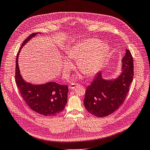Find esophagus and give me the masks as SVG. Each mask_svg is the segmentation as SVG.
Listing matches in <instances>:
<instances>
[{
	"label": "esophagus",
	"mask_w": 150,
	"mask_h": 150,
	"mask_svg": "<svg viewBox=\"0 0 150 150\" xmlns=\"http://www.w3.org/2000/svg\"><path fill=\"white\" fill-rule=\"evenodd\" d=\"M79 84H76V83H72L71 85H69V89H74V88H75L77 86H79Z\"/></svg>",
	"instance_id": "esophagus-1"
}]
</instances>
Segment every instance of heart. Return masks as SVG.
Returning <instances> with one entry per match:
<instances>
[{
	"instance_id": "b5f03b06",
	"label": "heart",
	"mask_w": 150,
	"mask_h": 150,
	"mask_svg": "<svg viewBox=\"0 0 150 150\" xmlns=\"http://www.w3.org/2000/svg\"><path fill=\"white\" fill-rule=\"evenodd\" d=\"M109 47L105 42L96 38L83 41L70 48L67 52V57L77 60V67L85 75L92 76L96 74L109 54ZM71 64L64 60V76H67Z\"/></svg>"
}]
</instances>
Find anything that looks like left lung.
Segmentation results:
<instances>
[{
  "mask_svg": "<svg viewBox=\"0 0 150 150\" xmlns=\"http://www.w3.org/2000/svg\"><path fill=\"white\" fill-rule=\"evenodd\" d=\"M122 64V73L117 78L105 80L102 72L99 71L87 87L83 103L86 109L93 115L106 117L118 109L125 101L134 77V61L129 49H126Z\"/></svg>",
  "mask_w": 150,
  "mask_h": 150,
  "instance_id": "obj_1",
  "label": "left lung"
}]
</instances>
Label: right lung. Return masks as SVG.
<instances>
[{"instance_id":"obj_1","label":"right lung","mask_w":150,"mask_h":150,"mask_svg":"<svg viewBox=\"0 0 150 150\" xmlns=\"http://www.w3.org/2000/svg\"><path fill=\"white\" fill-rule=\"evenodd\" d=\"M40 33H33L22 43L16 58L15 81L21 96L35 112L47 117H54L64 110L67 101L69 88L55 82L33 85L26 82L20 74L18 59L21 48L31 39Z\"/></svg>"}]
</instances>
